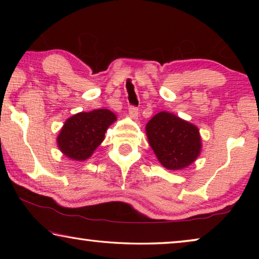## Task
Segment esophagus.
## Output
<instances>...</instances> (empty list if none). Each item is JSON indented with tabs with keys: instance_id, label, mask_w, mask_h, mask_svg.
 I'll use <instances>...</instances> for the list:
<instances>
[{
	"instance_id": "obj_1",
	"label": "esophagus",
	"mask_w": 259,
	"mask_h": 259,
	"mask_svg": "<svg viewBox=\"0 0 259 259\" xmlns=\"http://www.w3.org/2000/svg\"><path fill=\"white\" fill-rule=\"evenodd\" d=\"M129 115L133 117V119H137V117H138V108L136 106H130L129 107Z\"/></svg>"
}]
</instances>
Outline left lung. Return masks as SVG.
Returning <instances> with one entry per match:
<instances>
[{
    "label": "left lung",
    "instance_id": "left-lung-1",
    "mask_svg": "<svg viewBox=\"0 0 259 259\" xmlns=\"http://www.w3.org/2000/svg\"><path fill=\"white\" fill-rule=\"evenodd\" d=\"M146 134L156 157L169 170L185 168L200 154L198 128L171 113L161 112L153 116L146 125Z\"/></svg>",
    "mask_w": 259,
    "mask_h": 259
}]
</instances>
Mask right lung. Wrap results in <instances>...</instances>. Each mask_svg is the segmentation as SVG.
Masks as SVG:
<instances>
[{
	"label": "right lung",
	"mask_w": 259,
	"mask_h": 259,
	"mask_svg": "<svg viewBox=\"0 0 259 259\" xmlns=\"http://www.w3.org/2000/svg\"><path fill=\"white\" fill-rule=\"evenodd\" d=\"M115 120V114L108 109L77 113L65 122L57 138L58 147L69 159L87 160L100 145L107 128Z\"/></svg>",
	"instance_id": "obj_1"
}]
</instances>
